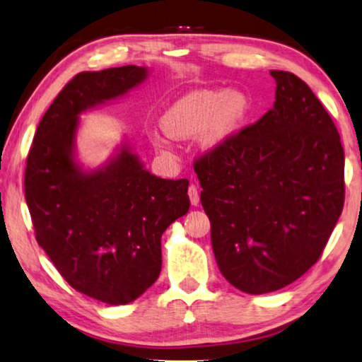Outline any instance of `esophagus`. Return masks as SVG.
<instances>
[{
  "label": "esophagus",
  "instance_id": "1",
  "mask_svg": "<svg viewBox=\"0 0 362 362\" xmlns=\"http://www.w3.org/2000/svg\"><path fill=\"white\" fill-rule=\"evenodd\" d=\"M188 198H190L192 206H198V203H199V193H198V188L194 187V185L188 187Z\"/></svg>",
  "mask_w": 362,
  "mask_h": 362
}]
</instances>
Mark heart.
<instances>
[{
    "label": "heart",
    "instance_id": "b5f03b06",
    "mask_svg": "<svg viewBox=\"0 0 362 362\" xmlns=\"http://www.w3.org/2000/svg\"><path fill=\"white\" fill-rule=\"evenodd\" d=\"M250 111L251 101L240 90H193L165 109L160 127L170 139L199 134L204 150L214 151L238 135Z\"/></svg>",
    "mask_w": 362,
    "mask_h": 362
}]
</instances>
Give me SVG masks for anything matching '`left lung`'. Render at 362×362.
<instances>
[{
  "label": "left lung",
  "instance_id": "left-lung-1",
  "mask_svg": "<svg viewBox=\"0 0 362 362\" xmlns=\"http://www.w3.org/2000/svg\"><path fill=\"white\" fill-rule=\"evenodd\" d=\"M271 76L274 106L194 164L217 266L250 295L314 266L345 203V153L329 112L295 74Z\"/></svg>",
  "mask_w": 362,
  "mask_h": 362
}]
</instances>
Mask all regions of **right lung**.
<instances>
[{
    "instance_id": "add662e5",
    "label": "right lung",
    "mask_w": 362,
    "mask_h": 362,
    "mask_svg": "<svg viewBox=\"0 0 362 362\" xmlns=\"http://www.w3.org/2000/svg\"><path fill=\"white\" fill-rule=\"evenodd\" d=\"M150 77L143 66L77 74L48 107L25 168V202L38 245L67 284L106 305H127L156 282L160 237L190 208L188 180L145 169L129 139L96 168L78 160L80 116Z\"/></svg>"
}]
</instances>
